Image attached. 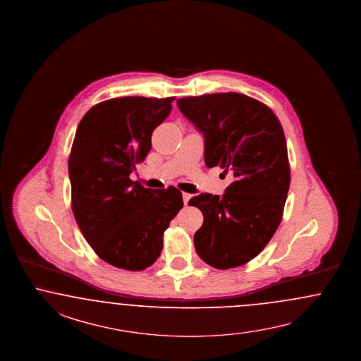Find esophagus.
I'll list each match as a JSON object with an SVG mask.
<instances>
[{"instance_id":"obj_1","label":"esophagus","mask_w":361,"mask_h":361,"mask_svg":"<svg viewBox=\"0 0 361 361\" xmlns=\"http://www.w3.org/2000/svg\"><path fill=\"white\" fill-rule=\"evenodd\" d=\"M191 199V194H187V192H183V203L187 204L188 203V200Z\"/></svg>"}]
</instances>
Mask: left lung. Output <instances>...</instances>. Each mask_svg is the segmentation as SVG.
<instances>
[{
    "instance_id": "8db88e82",
    "label": "left lung",
    "mask_w": 361,
    "mask_h": 361,
    "mask_svg": "<svg viewBox=\"0 0 361 361\" xmlns=\"http://www.w3.org/2000/svg\"><path fill=\"white\" fill-rule=\"evenodd\" d=\"M176 104L204 137L206 166L235 178L221 197L190 199L203 214L195 250L218 269L243 266L262 252L283 216L291 180L283 128L268 106L245 94L185 97Z\"/></svg>"
}]
</instances>
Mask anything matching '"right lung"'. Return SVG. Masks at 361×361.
<instances>
[{
    "label": "right lung",
    "mask_w": 361,
    "mask_h": 361,
    "mask_svg": "<svg viewBox=\"0 0 361 361\" xmlns=\"http://www.w3.org/2000/svg\"><path fill=\"white\" fill-rule=\"evenodd\" d=\"M173 101L113 98L93 106L77 128L69 157L71 209L94 252L114 267H150L161 255L163 233L183 207L178 188L157 191L130 179Z\"/></svg>",
    "instance_id": "add662e5"
}]
</instances>
